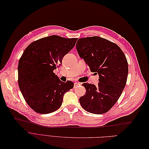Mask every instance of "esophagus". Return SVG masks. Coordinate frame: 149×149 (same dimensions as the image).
Listing matches in <instances>:
<instances>
[{"instance_id": "obj_1", "label": "esophagus", "mask_w": 149, "mask_h": 149, "mask_svg": "<svg viewBox=\"0 0 149 149\" xmlns=\"http://www.w3.org/2000/svg\"><path fill=\"white\" fill-rule=\"evenodd\" d=\"M82 84L80 83V82H74V87H76L77 86H81Z\"/></svg>"}]
</instances>
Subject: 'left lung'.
<instances>
[{"mask_svg":"<svg viewBox=\"0 0 149 149\" xmlns=\"http://www.w3.org/2000/svg\"><path fill=\"white\" fill-rule=\"evenodd\" d=\"M80 57L91 72L99 74V82L84 83L85 95L79 98L82 108L94 114L107 112L118 100L125 86L128 63L116 44L99 36L80 38L76 43Z\"/></svg>","mask_w":149,"mask_h":149,"instance_id":"obj_1","label":"left lung"}]
</instances>
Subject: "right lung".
<instances>
[{
  "label": "right lung",
  "mask_w": 149,
  "mask_h": 149,
  "mask_svg": "<svg viewBox=\"0 0 149 149\" xmlns=\"http://www.w3.org/2000/svg\"><path fill=\"white\" fill-rule=\"evenodd\" d=\"M77 40L52 35L33 42L24 50L18 64V84L34 111L47 114L57 110L63 95L73 88V82H62L53 70L61 65Z\"/></svg>",
  "instance_id": "right-lung-1"
}]
</instances>
